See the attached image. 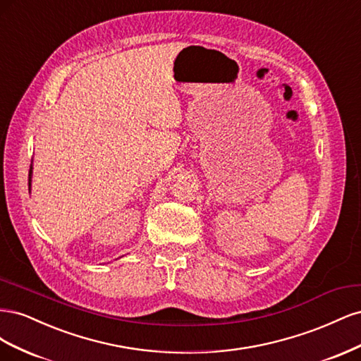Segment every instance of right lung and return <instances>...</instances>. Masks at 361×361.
<instances>
[{"label":"right lung","mask_w":361,"mask_h":361,"mask_svg":"<svg viewBox=\"0 0 361 361\" xmlns=\"http://www.w3.org/2000/svg\"><path fill=\"white\" fill-rule=\"evenodd\" d=\"M30 182H31V170H30V173H28V187H30Z\"/></svg>","instance_id":"add662e5"}]
</instances>
